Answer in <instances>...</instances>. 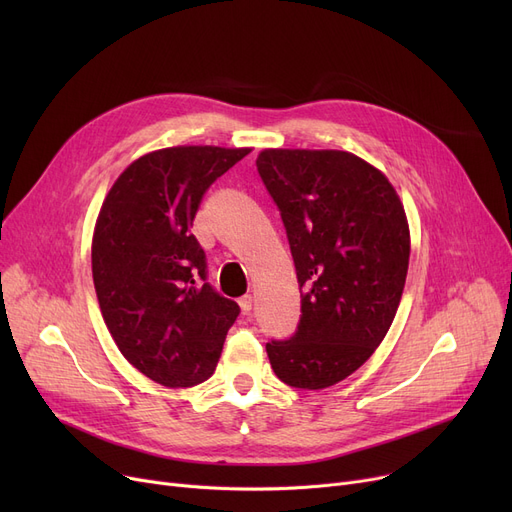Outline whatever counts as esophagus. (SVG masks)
Segmentation results:
<instances>
[{
  "label": "esophagus",
  "instance_id": "34e87169",
  "mask_svg": "<svg viewBox=\"0 0 512 512\" xmlns=\"http://www.w3.org/2000/svg\"><path fill=\"white\" fill-rule=\"evenodd\" d=\"M238 307H240L242 313H249L253 309V297H251V294H245V297H240L238 299Z\"/></svg>",
  "mask_w": 512,
  "mask_h": 512
}]
</instances>
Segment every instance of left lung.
Wrapping results in <instances>:
<instances>
[{"mask_svg":"<svg viewBox=\"0 0 512 512\" xmlns=\"http://www.w3.org/2000/svg\"><path fill=\"white\" fill-rule=\"evenodd\" d=\"M301 286L299 330L267 342L278 378L303 390L355 373L386 338L409 272L405 205L382 170L338 149H263Z\"/></svg>","mask_w":512,"mask_h":512,"instance_id":"8db88e82","label":"left lung"}]
</instances>
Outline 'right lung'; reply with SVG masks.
Returning <instances> with one entry per match:
<instances>
[{"label": "right lung", "mask_w": 512, "mask_h": 512, "mask_svg": "<svg viewBox=\"0 0 512 512\" xmlns=\"http://www.w3.org/2000/svg\"><path fill=\"white\" fill-rule=\"evenodd\" d=\"M251 147L178 145L141 155L99 209L91 265L99 309L124 359L166 388L211 378L238 305L205 284L191 234L207 188Z\"/></svg>", "instance_id": "right-lung-1"}]
</instances>
